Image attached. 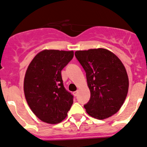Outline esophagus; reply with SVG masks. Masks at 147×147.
Here are the masks:
<instances>
[{"instance_id":"34e87169","label":"esophagus","mask_w":147,"mask_h":147,"mask_svg":"<svg viewBox=\"0 0 147 147\" xmlns=\"http://www.w3.org/2000/svg\"><path fill=\"white\" fill-rule=\"evenodd\" d=\"M78 91L74 92H73V94H74V96H76L78 95Z\"/></svg>"}]
</instances>
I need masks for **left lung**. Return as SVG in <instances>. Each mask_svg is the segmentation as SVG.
Instances as JSON below:
<instances>
[{
	"label": "left lung",
	"mask_w": 147,
	"mask_h": 147,
	"mask_svg": "<svg viewBox=\"0 0 147 147\" xmlns=\"http://www.w3.org/2000/svg\"><path fill=\"white\" fill-rule=\"evenodd\" d=\"M75 56L86 73L90 98L84 107L92 117L103 119L121 108L128 90L126 69L115 54L104 49L78 51Z\"/></svg>",
	"instance_id": "obj_1"
}]
</instances>
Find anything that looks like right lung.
Returning <instances> with one entry per match:
<instances>
[{
	"mask_svg": "<svg viewBox=\"0 0 147 147\" xmlns=\"http://www.w3.org/2000/svg\"><path fill=\"white\" fill-rule=\"evenodd\" d=\"M74 57V51L44 50L34 57L24 78V94L31 110L40 120L57 123L65 119L74 96L64 87L61 71Z\"/></svg>",
	"mask_w": 147,
	"mask_h": 147,
	"instance_id": "obj_1",
	"label": "right lung"
}]
</instances>
